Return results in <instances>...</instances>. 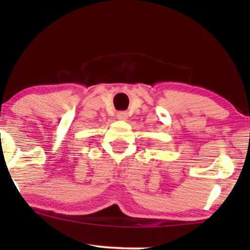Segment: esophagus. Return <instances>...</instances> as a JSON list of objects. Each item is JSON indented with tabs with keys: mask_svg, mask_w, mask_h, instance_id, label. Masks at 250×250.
Masks as SVG:
<instances>
[{
	"mask_svg": "<svg viewBox=\"0 0 250 250\" xmlns=\"http://www.w3.org/2000/svg\"><path fill=\"white\" fill-rule=\"evenodd\" d=\"M127 112L126 111H119V112H117V118L118 119H121V121H126V119H127Z\"/></svg>",
	"mask_w": 250,
	"mask_h": 250,
	"instance_id": "34e87169",
	"label": "esophagus"
}]
</instances>
